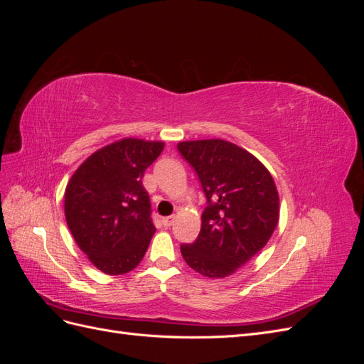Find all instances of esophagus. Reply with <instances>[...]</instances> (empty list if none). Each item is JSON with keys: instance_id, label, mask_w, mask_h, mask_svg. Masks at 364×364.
Instances as JSON below:
<instances>
[{"instance_id": "34e87169", "label": "esophagus", "mask_w": 364, "mask_h": 364, "mask_svg": "<svg viewBox=\"0 0 364 364\" xmlns=\"http://www.w3.org/2000/svg\"><path fill=\"white\" fill-rule=\"evenodd\" d=\"M173 222H174V215H170V217H164V218H162V225H164L165 228L171 226V225H173Z\"/></svg>"}]
</instances>
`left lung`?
I'll use <instances>...</instances> for the list:
<instances>
[{
    "mask_svg": "<svg viewBox=\"0 0 364 364\" xmlns=\"http://www.w3.org/2000/svg\"><path fill=\"white\" fill-rule=\"evenodd\" d=\"M181 155L206 196L200 234L182 245L185 262L206 278H226L267 245L279 220V196L269 170L225 139L183 141Z\"/></svg>",
    "mask_w": 364,
    "mask_h": 364,
    "instance_id": "1",
    "label": "left lung"
}]
</instances>
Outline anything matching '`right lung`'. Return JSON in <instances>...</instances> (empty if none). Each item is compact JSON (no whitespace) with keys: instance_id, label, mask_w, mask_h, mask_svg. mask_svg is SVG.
Wrapping results in <instances>:
<instances>
[{"instance_id":"obj_1","label":"right lung","mask_w":364,"mask_h":364,"mask_svg":"<svg viewBox=\"0 0 364 364\" xmlns=\"http://www.w3.org/2000/svg\"><path fill=\"white\" fill-rule=\"evenodd\" d=\"M164 149L161 141L124 138L97 150L65 190V218L94 266L106 274L134 270L155 234L142 176Z\"/></svg>"}]
</instances>
